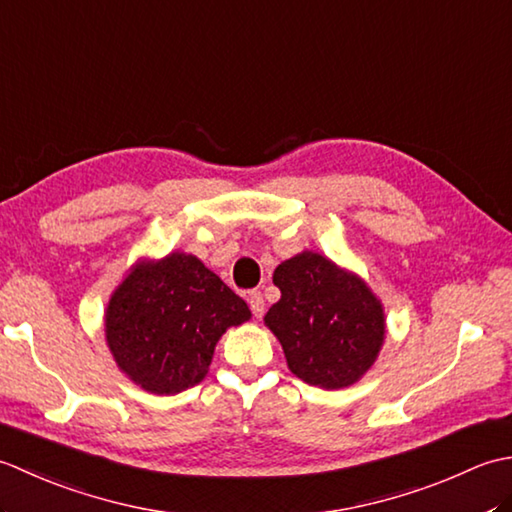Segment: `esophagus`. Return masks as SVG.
<instances>
[{
    "label": "esophagus",
    "mask_w": 512,
    "mask_h": 512,
    "mask_svg": "<svg viewBox=\"0 0 512 512\" xmlns=\"http://www.w3.org/2000/svg\"><path fill=\"white\" fill-rule=\"evenodd\" d=\"M248 303H250V310H253L255 317L257 319L262 317V314H264V297H262V292L250 290L248 292Z\"/></svg>",
    "instance_id": "esophagus-1"
}]
</instances>
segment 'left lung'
<instances>
[{
    "label": "left lung",
    "instance_id": "1",
    "mask_svg": "<svg viewBox=\"0 0 512 512\" xmlns=\"http://www.w3.org/2000/svg\"><path fill=\"white\" fill-rule=\"evenodd\" d=\"M281 299L264 323L284 347L290 372L321 389L361 380L385 341V310L361 277L312 250L275 268Z\"/></svg>",
    "mask_w": 512,
    "mask_h": 512
}]
</instances>
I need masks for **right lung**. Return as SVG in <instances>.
Instances as JSON below:
<instances>
[{
	"label": "right lung",
	"instance_id": "obj_1",
	"mask_svg": "<svg viewBox=\"0 0 512 512\" xmlns=\"http://www.w3.org/2000/svg\"><path fill=\"white\" fill-rule=\"evenodd\" d=\"M250 319L242 297L198 257L138 262L105 310V339L121 372L149 394L173 396L209 372L220 336Z\"/></svg>",
	"mask_w": 512,
	"mask_h": 512
}]
</instances>
